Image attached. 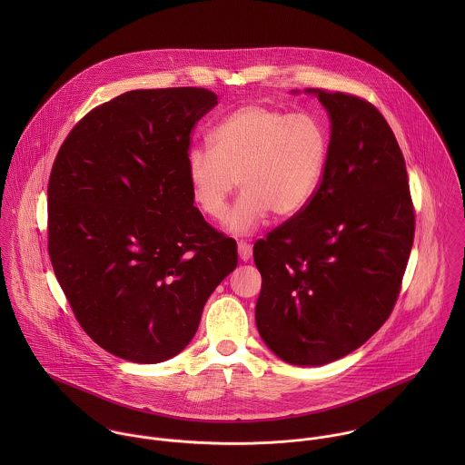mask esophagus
<instances>
[{"label": "esophagus", "mask_w": 465, "mask_h": 465, "mask_svg": "<svg viewBox=\"0 0 465 465\" xmlns=\"http://www.w3.org/2000/svg\"><path fill=\"white\" fill-rule=\"evenodd\" d=\"M238 256L242 262H249L252 256V247L247 242H238Z\"/></svg>", "instance_id": "obj_1"}]
</instances>
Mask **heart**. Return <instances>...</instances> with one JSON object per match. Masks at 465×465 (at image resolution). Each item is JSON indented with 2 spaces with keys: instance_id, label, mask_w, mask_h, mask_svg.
<instances>
[{
  "instance_id": "1",
  "label": "heart",
  "mask_w": 465,
  "mask_h": 465,
  "mask_svg": "<svg viewBox=\"0 0 465 465\" xmlns=\"http://www.w3.org/2000/svg\"><path fill=\"white\" fill-rule=\"evenodd\" d=\"M209 148H192L186 177L200 211L220 220L240 184L242 197L225 225L234 234L254 231L266 214L290 218L319 190L328 155L330 131L308 111H284L251 104L223 118L209 135Z\"/></svg>"
}]
</instances>
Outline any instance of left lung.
<instances>
[{"instance_id": "obj_1", "label": "left lung", "mask_w": 465, "mask_h": 465, "mask_svg": "<svg viewBox=\"0 0 465 465\" xmlns=\"http://www.w3.org/2000/svg\"><path fill=\"white\" fill-rule=\"evenodd\" d=\"M331 118L330 155L310 203L254 243L256 326L293 365H324L391 317L415 232L398 139L365 98L313 89Z\"/></svg>"}]
</instances>
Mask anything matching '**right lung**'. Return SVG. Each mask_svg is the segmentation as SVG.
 <instances>
[{"mask_svg":"<svg viewBox=\"0 0 465 465\" xmlns=\"http://www.w3.org/2000/svg\"><path fill=\"white\" fill-rule=\"evenodd\" d=\"M203 87L135 89L89 111L67 134L48 183V252L78 321L100 347L135 363L179 354L213 290L238 265L186 177Z\"/></svg>","mask_w":465,"mask_h":465,"instance_id":"1","label":"right lung"}]
</instances>
